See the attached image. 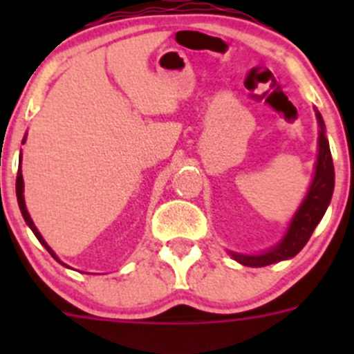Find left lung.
Instances as JSON below:
<instances>
[{
  "label": "left lung",
  "instance_id": "8db88e82",
  "mask_svg": "<svg viewBox=\"0 0 354 354\" xmlns=\"http://www.w3.org/2000/svg\"><path fill=\"white\" fill-rule=\"evenodd\" d=\"M319 122V156L317 165H315V175L312 180V186L306 193L303 204L299 205L298 212L294 214L292 221L289 225L286 237L282 239L280 245L271 248L270 252L262 253V255H239L232 253V257L243 266L250 268H262V266H270L274 262L286 261V259L294 257L306 241L310 239L312 232L315 230L317 223L326 212L328 204H330L331 195H333V186H335V171H333V159H331L330 145L324 136V122L323 117L317 111Z\"/></svg>",
  "mask_w": 354,
  "mask_h": 354
}]
</instances>
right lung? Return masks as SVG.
Returning <instances> with one entry per match:
<instances>
[{"label":"right lung","mask_w":354,"mask_h":354,"mask_svg":"<svg viewBox=\"0 0 354 354\" xmlns=\"http://www.w3.org/2000/svg\"><path fill=\"white\" fill-rule=\"evenodd\" d=\"M23 192H24L23 174H21V168H19V171H17V180H15V193H17V202H19V209H21V212H23V218H24V221H26V223H28V227H30L31 230H33V234H35V236H37V239H39L40 243H42V245L46 246V248H48V252L51 253L53 257L56 259V255H55V253H53V250L49 248V246H48V243H46V241H44V237H42V236H40V232H39V230H37L35 223H33V220H31V218H30V214H28V211H26V204H24V195H23ZM56 261H58V259H56Z\"/></svg>","instance_id":"right-lung-1"}]
</instances>
